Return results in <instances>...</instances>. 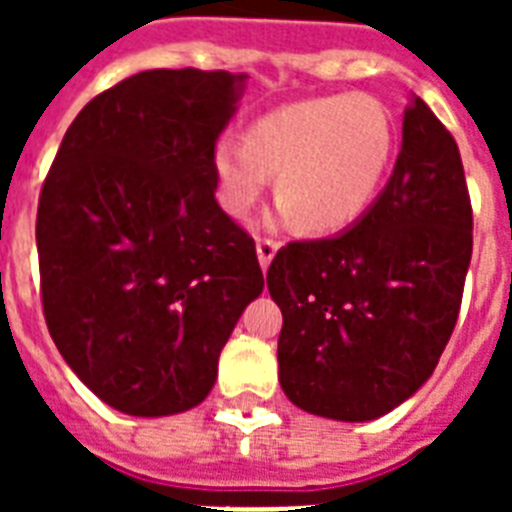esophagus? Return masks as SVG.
<instances>
[{"label": "esophagus", "mask_w": 512, "mask_h": 512, "mask_svg": "<svg viewBox=\"0 0 512 512\" xmlns=\"http://www.w3.org/2000/svg\"><path fill=\"white\" fill-rule=\"evenodd\" d=\"M276 249H279L276 241L271 239L257 241V260H260V268H263V271H268V265H271V260L276 257Z\"/></svg>", "instance_id": "esophagus-1"}]
</instances>
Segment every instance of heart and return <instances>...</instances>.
Here are the masks:
<instances>
[{
    "mask_svg": "<svg viewBox=\"0 0 512 512\" xmlns=\"http://www.w3.org/2000/svg\"><path fill=\"white\" fill-rule=\"evenodd\" d=\"M398 127L374 95H329L281 106L247 138L215 140L209 164L220 207L233 217L255 207L276 172L281 223L337 233L369 212L396 159Z\"/></svg>",
    "mask_w": 512,
    "mask_h": 512,
    "instance_id": "1",
    "label": "heart"
}]
</instances>
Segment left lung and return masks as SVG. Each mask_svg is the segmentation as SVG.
<instances>
[{
    "label": "left lung",
    "mask_w": 512,
    "mask_h": 512,
    "mask_svg": "<svg viewBox=\"0 0 512 512\" xmlns=\"http://www.w3.org/2000/svg\"><path fill=\"white\" fill-rule=\"evenodd\" d=\"M473 255L460 148L412 95L393 175L335 239L292 241L268 268L281 390L305 412L377 420L428 382L457 324Z\"/></svg>",
    "instance_id": "obj_1"
}]
</instances>
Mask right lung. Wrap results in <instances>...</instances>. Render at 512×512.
Masks as SVG:
<instances>
[{
  "instance_id": "add662e5",
  "label": "right lung",
  "mask_w": 512,
  "mask_h": 512,
  "mask_svg": "<svg viewBox=\"0 0 512 512\" xmlns=\"http://www.w3.org/2000/svg\"><path fill=\"white\" fill-rule=\"evenodd\" d=\"M247 74L154 68L79 111L36 212L44 321L87 388L132 417L209 396L263 292L255 241L215 201L209 154Z\"/></svg>"
}]
</instances>
